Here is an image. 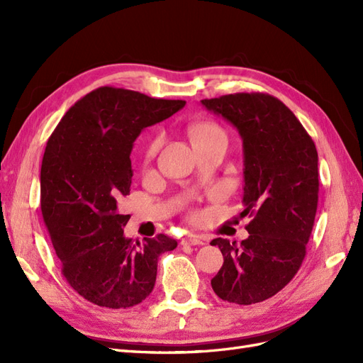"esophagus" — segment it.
Returning a JSON list of instances; mask_svg holds the SVG:
<instances>
[{
	"label": "esophagus",
	"instance_id": "1",
	"mask_svg": "<svg viewBox=\"0 0 363 363\" xmlns=\"http://www.w3.org/2000/svg\"><path fill=\"white\" fill-rule=\"evenodd\" d=\"M182 244H183V245H204L206 240H204L203 238H200V236L191 235V236H188V238L182 239Z\"/></svg>",
	"mask_w": 363,
	"mask_h": 363
}]
</instances>
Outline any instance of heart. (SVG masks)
I'll use <instances>...</instances> for the list:
<instances>
[{"label": "heart", "instance_id": "1", "mask_svg": "<svg viewBox=\"0 0 363 363\" xmlns=\"http://www.w3.org/2000/svg\"><path fill=\"white\" fill-rule=\"evenodd\" d=\"M224 131L221 130V127L216 125L215 123H211V121H203V123L199 124H194L189 128V136L192 139V144L194 142H200V140H206L208 138H213L216 135H223ZM160 136H155L152 139H150L148 145L145 148V157H152L155 156V152L157 151L159 145H160Z\"/></svg>", "mask_w": 363, "mask_h": 363}]
</instances>
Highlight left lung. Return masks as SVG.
<instances>
[{
    "label": "left lung",
    "mask_w": 363,
    "mask_h": 363,
    "mask_svg": "<svg viewBox=\"0 0 363 363\" xmlns=\"http://www.w3.org/2000/svg\"><path fill=\"white\" fill-rule=\"evenodd\" d=\"M207 111L236 127L244 148V215L250 236L238 247L216 238L224 256L212 279L228 303L271 298L294 279L315 223L318 152L296 116L268 94H230L201 100Z\"/></svg>",
    "instance_id": "8db88e82"
}]
</instances>
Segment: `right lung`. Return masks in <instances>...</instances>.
<instances>
[{
	"mask_svg": "<svg viewBox=\"0 0 363 363\" xmlns=\"http://www.w3.org/2000/svg\"><path fill=\"white\" fill-rule=\"evenodd\" d=\"M183 100L103 86L84 95L52 131L40 168V208L62 274L83 298L108 309L144 301L155 288L162 252L177 247L164 235L131 242V148L140 131L183 108Z\"/></svg>",
	"mask_w": 363,
	"mask_h": 363,
	"instance_id": "add662e5",
	"label": "right lung"
}]
</instances>
